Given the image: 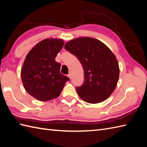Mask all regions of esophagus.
<instances>
[{
    "label": "esophagus",
    "mask_w": 147,
    "mask_h": 147,
    "mask_svg": "<svg viewBox=\"0 0 147 147\" xmlns=\"http://www.w3.org/2000/svg\"><path fill=\"white\" fill-rule=\"evenodd\" d=\"M67 76L71 79V73H69V74H67Z\"/></svg>",
    "instance_id": "esophagus-1"
}]
</instances>
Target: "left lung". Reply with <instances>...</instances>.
Segmentation results:
<instances>
[{
    "mask_svg": "<svg viewBox=\"0 0 147 147\" xmlns=\"http://www.w3.org/2000/svg\"><path fill=\"white\" fill-rule=\"evenodd\" d=\"M64 48L76 55L83 68L84 82L76 88L80 97L90 104L107 99L116 87L119 75L118 62L111 50L90 37L71 40Z\"/></svg>",
    "mask_w": 147,
    "mask_h": 147,
    "instance_id": "1",
    "label": "left lung"
}]
</instances>
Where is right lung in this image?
Returning <instances> with one entry per match:
<instances>
[{
    "instance_id": "right-lung-1",
    "label": "right lung",
    "mask_w": 147,
    "mask_h": 147,
    "mask_svg": "<svg viewBox=\"0 0 147 147\" xmlns=\"http://www.w3.org/2000/svg\"><path fill=\"white\" fill-rule=\"evenodd\" d=\"M63 46V40L47 38L37 43L26 56L21 80L26 91L38 100L57 98L69 81L60 73L61 64L55 61Z\"/></svg>"
}]
</instances>
